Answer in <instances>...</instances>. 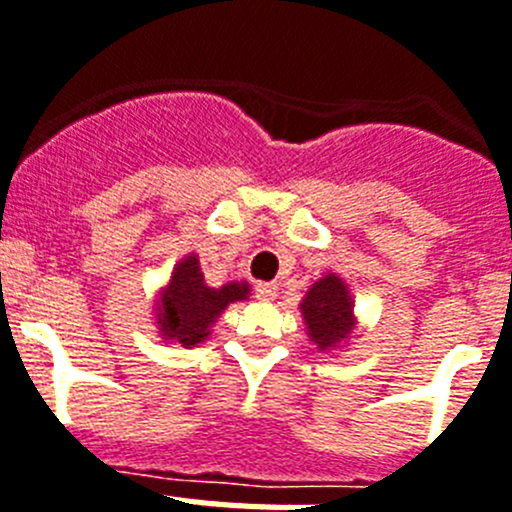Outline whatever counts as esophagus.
Instances as JSON below:
<instances>
[{"label":"esophagus","mask_w":512,"mask_h":512,"mask_svg":"<svg viewBox=\"0 0 512 512\" xmlns=\"http://www.w3.org/2000/svg\"><path fill=\"white\" fill-rule=\"evenodd\" d=\"M277 295H279V287L277 284H259V287H256V297H259L261 302H274L277 300Z\"/></svg>","instance_id":"34e87169"}]
</instances>
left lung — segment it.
<instances>
[{"label":"left lung","instance_id":"8db88e82","mask_svg":"<svg viewBox=\"0 0 512 512\" xmlns=\"http://www.w3.org/2000/svg\"><path fill=\"white\" fill-rule=\"evenodd\" d=\"M300 315L307 328V338L320 354L341 351L359 330L354 295L336 271H328L318 282H312L300 302Z\"/></svg>","mask_w":512,"mask_h":512}]
</instances>
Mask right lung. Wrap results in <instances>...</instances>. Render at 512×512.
<instances>
[{
  "label": "right lung",
  "instance_id": "add662e5",
  "mask_svg": "<svg viewBox=\"0 0 512 512\" xmlns=\"http://www.w3.org/2000/svg\"><path fill=\"white\" fill-rule=\"evenodd\" d=\"M248 282H228L210 287L197 253H187L174 264L169 282L158 287L151 315L158 338L164 343L200 346L210 338L212 325L233 302L248 300Z\"/></svg>",
  "mask_w": 512,
  "mask_h": 512
}]
</instances>
